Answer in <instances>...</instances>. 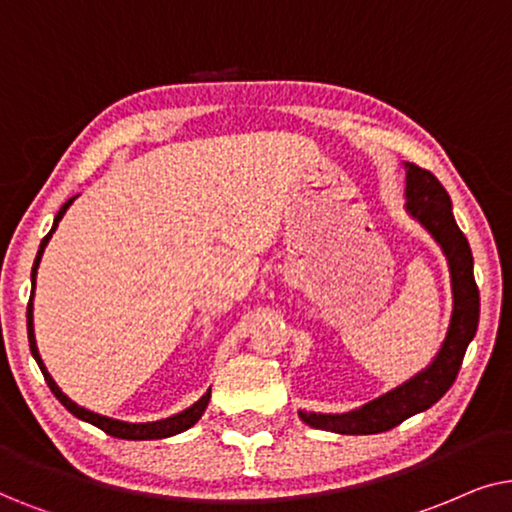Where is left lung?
<instances>
[{
    "label": "left lung",
    "instance_id": "8db88e82",
    "mask_svg": "<svg viewBox=\"0 0 512 512\" xmlns=\"http://www.w3.org/2000/svg\"><path fill=\"white\" fill-rule=\"evenodd\" d=\"M403 168L405 213L428 231L447 260L452 313H449L445 339L424 370L356 410L337 414L299 410V419L311 428L342 435H374L391 431L414 414L426 412L454 384L463 353L478 330L480 292L473 278V255L463 231L456 227L452 199L433 173L410 161H403Z\"/></svg>",
    "mask_w": 512,
    "mask_h": 512
}]
</instances>
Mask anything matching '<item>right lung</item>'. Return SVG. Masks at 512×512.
<instances>
[{
    "label": "right lung",
    "mask_w": 512,
    "mask_h": 512,
    "mask_svg": "<svg viewBox=\"0 0 512 512\" xmlns=\"http://www.w3.org/2000/svg\"><path fill=\"white\" fill-rule=\"evenodd\" d=\"M74 199L77 196H72L70 201L63 203V208L58 210V215L53 217V227L49 234L42 238V243H39V250H37V257H34V264H32V297H30V304H27V339H30V351H32V358L37 360L39 370H42L46 384L53 391V395L60 400V403L65 405L67 412H72L74 417L86 421V424H93L98 426L100 431H105L107 435H114V438H121V440H161V438H170V435H177L182 431H187V428H192L196 421L203 417V412H206L208 407V400H210V388L206 393L201 395L199 400L192 407H187V410L173 414V417H166V419H159V421H145V424H131V421H121V419H112V417H105V414H98V412H91L86 410V407H81L74 403L70 395L63 393V388L56 384V379L51 377L49 370H46L42 356H39V349H37V339H34V285H37V269H39V262H42V255H44V248L49 245L53 231L58 229V222L63 220V215L67 213V208L72 206Z\"/></svg>",
    "instance_id": "obj_1"
}]
</instances>
